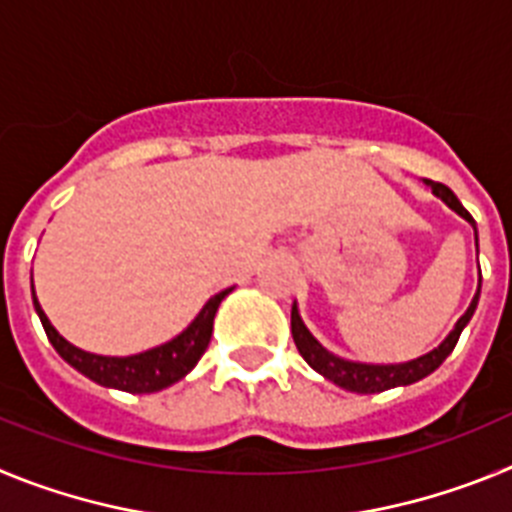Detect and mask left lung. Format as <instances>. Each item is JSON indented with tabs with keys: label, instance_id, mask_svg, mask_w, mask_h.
Masks as SVG:
<instances>
[{
	"label": "left lung",
	"instance_id": "obj_1",
	"mask_svg": "<svg viewBox=\"0 0 512 512\" xmlns=\"http://www.w3.org/2000/svg\"><path fill=\"white\" fill-rule=\"evenodd\" d=\"M425 184H428V187L433 189V194L441 197L451 210L459 212L464 220H469V223L474 225L472 215L464 210V205L456 200V194L451 192L446 184L431 182V179H425ZM474 233H477V228H474ZM477 302H479V289H477V295H474L472 305H469L467 312L456 320V328L451 330L449 336L443 338V341L438 343L433 351H428V354L418 356V359L400 361V364H366V361H351L333 354V351H328V348L320 346V343L312 338V333L305 328V323H302L300 312H297L295 305H292V338H295V346L297 351H300L302 359H305L315 372L323 374L325 379H330V382L343 387V390L359 392V395H374V392L390 390V387H397V384H413L418 382V379L428 377L431 372H436L438 366L443 364V359L454 351L456 341H459L461 336V330H464V325L472 320L474 310H477Z\"/></svg>",
	"mask_w": 512,
	"mask_h": 512
}]
</instances>
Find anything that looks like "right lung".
<instances>
[{
    "label": "right lung",
    "mask_w": 512,
    "mask_h": 512,
    "mask_svg": "<svg viewBox=\"0 0 512 512\" xmlns=\"http://www.w3.org/2000/svg\"><path fill=\"white\" fill-rule=\"evenodd\" d=\"M228 292L230 289H223V292L212 295L210 300L205 302V307L200 310V315H197V318L189 323V328L182 330L176 338L130 356H102L92 354V351H84V348H76L74 343H69L63 336H58V330L48 323V318H45V312L40 310L35 297L33 302L48 341L53 343V348H56L58 354L69 361L74 369H79L84 377L94 379V382L104 384V387H115V390L122 392H135V395H146V392L164 390L169 384L179 382L184 374L192 372L194 364H197V361L202 359V354L207 351V343H210L212 336V320H215L217 307H220V302H223V297L228 295Z\"/></svg>",
    "instance_id": "obj_1"
}]
</instances>
